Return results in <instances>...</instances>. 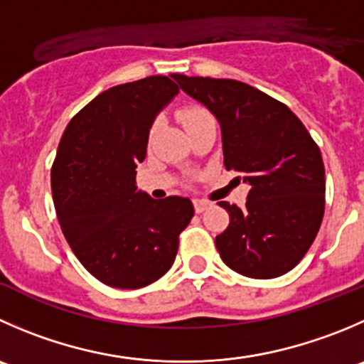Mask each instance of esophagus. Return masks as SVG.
<instances>
[{
  "instance_id": "1",
  "label": "esophagus",
  "mask_w": 364,
  "mask_h": 364,
  "mask_svg": "<svg viewBox=\"0 0 364 364\" xmlns=\"http://www.w3.org/2000/svg\"><path fill=\"white\" fill-rule=\"evenodd\" d=\"M193 206H196L197 213H203V211H206L208 208H210V203H208V200H203V199H196L193 200Z\"/></svg>"
}]
</instances>
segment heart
I'll list each match as a JSON object with an SVG mask.
<instances>
[{
  "instance_id": "obj_1",
  "label": "heart",
  "mask_w": 364,
  "mask_h": 364,
  "mask_svg": "<svg viewBox=\"0 0 364 364\" xmlns=\"http://www.w3.org/2000/svg\"><path fill=\"white\" fill-rule=\"evenodd\" d=\"M179 119H181V122H183V126H185L186 133H190L192 129L199 128V126L204 124V122L213 121V117H211L210 112H208L206 108H203V107H197V105H193V107L183 108L181 114H179Z\"/></svg>"
}]
</instances>
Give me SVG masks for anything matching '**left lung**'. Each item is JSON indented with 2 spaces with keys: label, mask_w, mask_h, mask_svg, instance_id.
I'll list each match as a JSON object with an SVG mask.
<instances>
[{
  "label": "left lung",
  "mask_w": 364,
  "mask_h": 364,
  "mask_svg": "<svg viewBox=\"0 0 364 364\" xmlns=\"http://www.w3.org/2000/svg\"><path fill=\"white\" fill-rule=\"evenodd\" d=\"M174 80L220 122L224 167L250 185L245 208L218 203L229 225L215 238L222 261L254 279L279 277L304 257L326 210L318 146L284 103L236 80Z\"/></svg>",
  "instance_id": "obj_1"
}]
</instances>
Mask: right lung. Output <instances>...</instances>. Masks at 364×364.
I'll return each instance as SVG.
<instances>
[{"instance_id": "1", "label": "right lung", "mask_w": 364, "mask_h": 364, "mask_svg": "<svg viewBox=\"0 0 364 364\" xmlns=\"http://www.w3.org/2000/svg\"><path fill=\"white\" fill-rule=\"evenodd\" d=\"M178 92L167 76L108 88L70 119L58 144L51 190L60 228L80 263L112 288L160 279L193 217L190 199L154 200L135 179L151 124Z\"/></svg>"}]
</instances>
